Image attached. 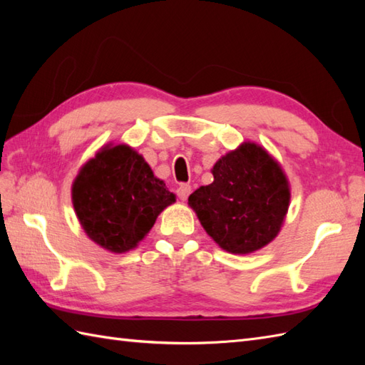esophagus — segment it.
<instances>
[{"instance_id": "1", "label": "esophagus", "mask_w": 365, "mask_h": 365, "mask_svg": "<svg viewBox=\"0 0 365 365\" xmlns=\"http://www.w3.org/2000/svg\"><path fill=\"white\" fill-rule=\"evenodd\" d=\"M190 192H191V185H188V183H180V185H178L177 196L180 197L182 200H187L188 196H190Z\"/></svg>"}]
</instances>
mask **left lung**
Wrapping results in <instances>:
<instances>
[{"label": "left lung", "instance_id": "1", "mask_svg": "<svg viewBox=\"0 0 365 365\" xmlns=\"http://www.w3.org/2000/svg\"><path fill=\"white\" fill-rule=\"evenodd\" d=\"M213 182L188 197L205 232L224 251L250 254L273 242L289 210L290 187L271 155L243 143L212 169Z\"/></svg>", "mask_w": 365, "mask_h": 365}]
</instances>
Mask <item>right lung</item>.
Returning a JSON list of instances; mask_svg holds the SVG:
<instances>
[{"mask_svg": "<svg viewBox=\"0 0 365 365\" xmlns=\"http://www.w3.org/2000/svg\"><path fill=\"white\" fill-rule=\"evenodd\" d=\"M75 213L88 237L122 254L149 234L175 195L125 144L105 145L84 165L72 185Z\"/></svg>", "mask_w": 365, "mask_h": 365, "instance_id": "1", "label": "right lung"}]
</instances>
